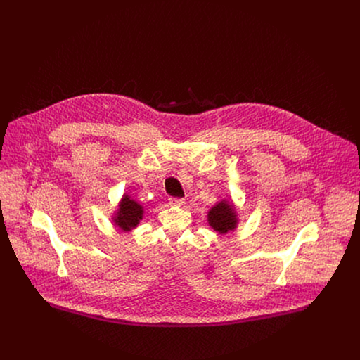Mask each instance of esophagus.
<instances>
[{
  "label": "esophagus",
  "instance_id": "obj_1",
  "mask_svg": "<svg viewBox=\"0 0 360 360\" xmlns=\"http://www.w3.org/2000/svg\"><path fill=\"white\" fill-rule=\"evenodd\" d=\"M186 201L183 198H169V204L170 205L180 206L183 205Z\"/></svg>",
  "mask_w": 360,
  "mask_h": 360
}]
</instances>
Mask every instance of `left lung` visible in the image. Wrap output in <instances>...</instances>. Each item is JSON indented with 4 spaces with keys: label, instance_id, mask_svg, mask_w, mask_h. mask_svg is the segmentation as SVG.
Instances as JSON below:
<instances>
[{
    "label": "left lung",
    "instance_id": "1",
    "mask_svg": "<svg viewBox=\"0 0 360 360\" xmlns=\"http://www.w3.org/2000/svg\"><path fill=\"white\" fill-rule=\"evenodd\" d=\"M207 223L219 234L234 231L238 226V213L236 205L227 200L216 202L207 212Z\"/></svg>",
    "mask_w": 360,
    "mask_h": 360
}]
</instances>
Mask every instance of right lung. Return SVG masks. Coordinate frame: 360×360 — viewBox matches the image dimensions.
I'll list each match as a JSON object with an SVG mask.
<instances>
[{
    "instance_id": "add662e5",
    "label": "right lung",
    "mask_w": 360,
    "mask_h": 360,
    "mask_svg": "<svg viewBox=\"0 0 360 360\" xmlns=\"http://www.w3.org/2000/svg\"><path fill=\"white\" fill-rule=\"evenodd\" d=\"M144 216V207L129 194H123L117 209L113 213V223L123 231H131L140 223Z\"/></svg>"
}]
</instances>
